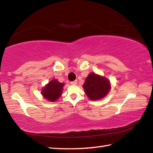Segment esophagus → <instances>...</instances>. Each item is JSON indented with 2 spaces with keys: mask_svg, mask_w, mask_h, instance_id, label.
Instances as JSON below:
<instances>
[{
  "mask_svg": "<svg viewBox=\"0 0 153 153\" xmlns=\"http://www.w3.org/2000/svg\"><path fill=\"white\" fill-rule=\"evenodd\" d=\"M70 83H71L72 85H76L77 83V80H74V81H72Z\"/></svg>",
  "mask_w": 153,
  "mask_h": 153,
  "instance_id": "1",
  "label": "esophagus"
}]
</instances>
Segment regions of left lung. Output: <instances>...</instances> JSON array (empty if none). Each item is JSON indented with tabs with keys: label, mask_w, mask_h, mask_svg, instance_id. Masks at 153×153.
Here are the masks:
<instances>
[{
	"label": "left lung",
	"mask_w": 153,
	"mask_h": 153,
	"mask_svg": "<svg viewBox=\"0 0 153 153\" xmlns=\"http://www.w3.org/2000/svg\"><path fill=\"white\" fill-rule=\"evenodd\" d=\"M85 92L90 100H96L105 97L110 90L109 80L94 73H91L83 84Z\"/></svg>",
	"instance_id": "obj_1"
}]
</instances>
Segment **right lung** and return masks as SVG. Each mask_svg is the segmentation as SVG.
Masks as SVG:
<instances>
[{
  "instance_id": "add662e5",
  "label": "right lung",
  "mask_w": 153,
  "mask_h": 153,
  "mask_svg": "<svg viewBox=\"0 0 153 153\" xmlns=\"http://www.w3.org/2000/svg\"><path fill=\"white\" fill-rule=\"evenodd\" d=\"M63 83H59L57 79H53L47 84L42 91L44 98L49 101L54 102L62 95Z\"/></svg>"
}]
</instances>
